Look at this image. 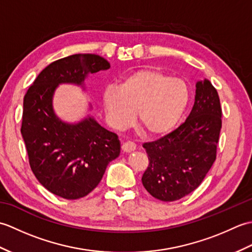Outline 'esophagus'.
<instances>
[{"label":"esophagus","instance_id":"esophagus-1","mask_svg":"<svg viewBox=\"0 0 252 252\" xmlns=\"http://www.w3.org/2000/svg\"><path fill=\"white\" fill-rule=\"evenodd\" d=\"M136 149V145L133 142H126L122 144V152L123 153H131Z\"/></svg>","mask_w":252,"mask_h":252}]
</instances>
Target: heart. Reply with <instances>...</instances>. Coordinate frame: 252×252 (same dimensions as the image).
Instances as JSON below:
<instances>
[{
    "label": "heart",
    "mask_w": 252,
    "mask_h": 252,
    "mask_svg": "<svg viewBox=\"0 0 252 252\" xmlns=\"http://www.w3.org/2000/svg\"><path fill=\"white\" fill-rule=\"evenodd\" d=\"M189 101L184 80L156 69L133 72L103 94V106L111 126L126 127L134 120L144 134L157 137L172 131Z\"/></svg>",
    "instance_id": "b5f03b06"
}]
</instances>
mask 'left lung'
<instances>
[{
    "mask_svg": "<svg viewBox=\"0 0 252 252\" xmlns=\"http://www.w3.org/2000/svg\"><path fill=\"white\" fill-rule=\"evenodd\" d=\"M221 117L217 90L207 79L198 81L194 106L183 125L143 145L149 164L142 183L149 194L159 200L174 201L201 184L217 157Z\"/></svg>",
    "mask_w": 252,
    "mask_h": 252,
    "instance_id": "1",
    "label": "left lung"
}]
</instances>
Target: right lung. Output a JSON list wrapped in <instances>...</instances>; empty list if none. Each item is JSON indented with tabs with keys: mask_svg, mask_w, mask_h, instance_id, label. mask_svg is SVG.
<instances>
[{
	"mask_svg": "<svg viewBox=\"0 0 252 252\" xmlns=\"http://www.w3.org/2000/svg\"><path fill=\"white\" fill-rule=\"evenodd\" d=\"M109 67L95 54L62 58L40 72L24 97L20 131L32 172L47 190L65 199H79L98 185L107 165L120 155V141L91 115L76 123L62 120L53 96L60 84L85 90L90 73Z\"/></svg>",
	"mask_w": 252,
	"mask_h": 252,
	"instance_id": "obj_1",
	"label": "right lung"
}]
</instances>
